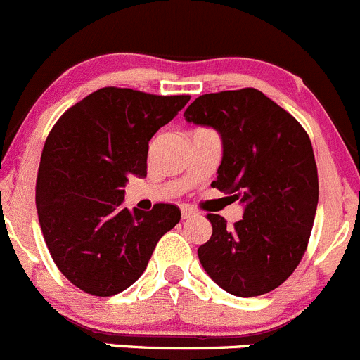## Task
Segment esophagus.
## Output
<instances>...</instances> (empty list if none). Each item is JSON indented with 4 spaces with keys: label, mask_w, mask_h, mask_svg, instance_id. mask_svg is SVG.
<instances>
[{
    "label": "esophagus",
    "mask_w": 360,
    "mask_h": 360,
    "mask_svg": "<svg viewBox=\"0 0 360 360\" xmlns=\"http://www.w3.org/2000/svg\"><path fill=\"white\" fill-rule=\"evenodd\" d=\"M195 214H197V211L193 210L191 206H186V204H183V206H181V217H183V218L195 217Z\"/></svg>",
    "instance_id": "1"
}]
</instances>
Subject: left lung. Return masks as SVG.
I'll list each match as a JSON object with an SVG mask.
<instances>
[{
	"instance_id": "left-lung-1",
	"label": "left lung",
	"mask_w": 360,
	"mask_h": 360,
	"mask_svg": "<svg viewBox=\"0 0 360 360\" xmlns=\"http://www.w3.org/2000/svg\"><path fill=\"white\" fill-rule=\"evenodd\" d=\"M184 119L220 133L224 156L211 186L245 206L234 227L207 214L213 234L199 247L200 264L236 297L275 290L304 257L316 214L320 188L309 134L256 89L204 94Z\"/></svg>"
}]
</instances>
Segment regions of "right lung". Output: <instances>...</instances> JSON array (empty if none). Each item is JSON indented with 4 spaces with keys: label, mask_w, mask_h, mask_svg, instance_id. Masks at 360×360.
Listing matches in <instances>:
<instances>
[{
    "label": "right lung",
    "mask_w": 360,
    "mask_h": 360,
    "mask_svg": "<svg viewBox=\"0 0 360 360\" xmlns=\"http://www.w3.org/2000/svg\"><path fill=\"white\" fill-rule=\"evenodd\" d=\"M190 96L104 86L70 106L44 143L35 202L58 270L85 293L112 297L139 281L181 220L174 204L124 207L129 176H147L149 140Z\"/></svg>",
    "instance_id": "obj_1"
}]
</instances>
